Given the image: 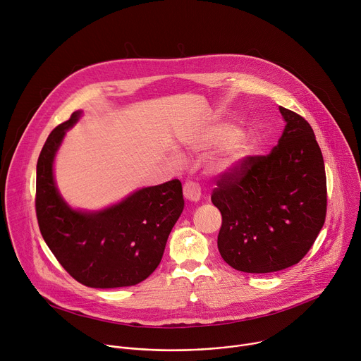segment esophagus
Returning <instances> with one entry per match:
<instances>
[{
    "label": "esophagus",
    "instance_id": "1",
    "mask_svg": "<svg viewBox=\"0 0 361 361\" xmlns=\"http://www.w3.org/2000/svg\"><path fill=\"white\" fill-rule=\"evenodd\" d=\"M183 192H184V197L188 200V201H194L197 202L200 198H201V188L198 184L192 183V181H187L183 187Z\"/></svg>",
    "mask_w": 361,
    "mask_h": 361
}]
</instances>
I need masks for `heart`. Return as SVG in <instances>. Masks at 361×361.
<instances>
[{
	"label": "heart",
	"mask_w": 361,
	"mask_h": 361,
	"mask_svg": "<svg viewBox=\"0 0 361 361\" xmlns=\"http://www.w3.org/2000/svg\"><path fill=\"white\" fill-rule=\"evenodd\" d=\"M194 147L198 149L220 147L209 161V170L213 174H230L237 171L252 151L250 137L238 133L237 127L230 124L205 128L194 141Z\"/></svg>",
	"instance_id": "obj_1"
}]
</instances>
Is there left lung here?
<instances>
[{
	"label": "left lung",
	"mask_w": 361,
	"mask_h": 361,
	"mask_svg": "<svg viewBox=\"0 0 361 361\" xmlns=\"http://www.w3.org/2000/svg\"><path fill=\"white\" fill-rule=\"evenodd\" d=\"M286 127L267 156H250L217 180L212 201L223 224L219 251L244 273H273L297 264L324 226L327 184L322 149L301 116L279 109Z\"/></svg>",
	"instance_id": "left-lung-1"
}]
</instances>
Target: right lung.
Returning a JSON list of instances; mask_svg holds the SVG:
<instances>
[{
	"mask_svg": "<svg viewBox=\"0 0 361 361\" xmlns=\"http://www.w3.org/2000/svg\"><path fill=\"white\" fill-rule=\"evenodd\" d=\"M81 111L48 135L37 163L35 212L41 235L78 283L94 288L135 286L156 270L184 209L178 180L134 191L99 212L74 210L54 181V157Z\"/></svg>",
	"mask_w": 361,
	"mask_h": 361,
	"instance_id": "add662e5",
	"label": "right lung"
}]
</instances>
